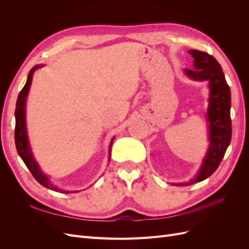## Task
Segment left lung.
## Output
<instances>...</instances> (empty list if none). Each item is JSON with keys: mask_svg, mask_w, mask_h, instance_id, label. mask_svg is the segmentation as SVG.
<instances>
[{"mask_svg": "<svg viewBox=\"0 0 249 249\" xmlns=\"http://www.w3.org/2000/svg\"><path fill=\"white\" fill-rule=\"evenodd\" d=\"M189 54L194 58V70H185L186 73L193 80L209 81L211 91L208 120L211 142L197 177L190 183L178 184V186L192 185L212 176L222 161L231 139V90L221 66L206 52L191 50Z\"/></svg>", "mask_w": 249, "mask_h": 249, "instance_id": "left-lung-1", "label": "left lung"}]
</instances>
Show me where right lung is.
Instances as JSON below:
<instances>
[{"mask_svg":"<svg viewBox=\"0 0 249 249\" xmlns=\"http://www.w3.org/2000/svg\"><path fill=\"white\" fill-rule=\"evenodd\" d=\"M40 65H36L33 69L30 71L28 74V80L25 86L22 87L20 90V92L18 94V101H17V110H16V131H14V139H16V146L18 149V153L19 157L21 158V160L24 161L26 164V166L30 170V172L32 173V176L38 182L40 185L44 186L48 189L54 190L57 192H61V193H70V191H63L61 189H58L57 187L53 185L49 178L43 175L40 168L38 167V165L35 162L33 159V156L31 154V149L29 147V143H28V138H27V132H26V118H25V104H26V97L28 95L30 85H31L32 78H33V73L35 71L40 69ZM113 142V141H112ZM112 142L110 143V152H111V145ZM111 155V154H110ZM74 191H71V193Z\"/></svg>","mask_w":249,"mask_h":249,"instance_id":"obj_1","label":"right lung"}]
</instances>
